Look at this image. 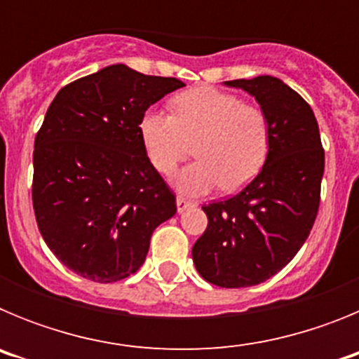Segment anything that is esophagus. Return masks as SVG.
Wrapping results in <instances>:
<instances>
[{
  "label": "esophagus",
  "mask_w": 359,
  "mask_h": 359,
  "mask_svg": "<svg viewBox=\"0 0 359 359\" xmlns=\"http://www.w3.org/2000/svg\"><path fill=\"white\" fill-rule=\"evenodd\" d=\"M194 205H196L194 201H190V199H187V198H182V196H180V198L176 199V207H177V212H183V210H187V208L194 207Z\"/></svg>",
  "instance_id": "1"
}]
</instances>
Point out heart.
Masks as SVG:
<instances>
[{
	"instance_id": "1",
	"label": "heart",
	"mask_w": 359,
	"mask_h": 359,
	"mask_svg": "<svg viewBox=\"0 0 359 359\" xmlns=\"http://www.w3.org/2000/svg\"><path fill=\"white\" fill-rule=\"evenodd\" d=\"M172 115L151 109L140 120V140L149 161L169 176L192 154L198 160L176 177L189 196L221 185L236 192L261 172L271 149V126L264 111L230 91L198 86L170 100Z\"/></svg>"
}]
</instances>
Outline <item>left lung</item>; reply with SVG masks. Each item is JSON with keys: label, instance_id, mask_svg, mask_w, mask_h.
<instances>
[{"label": "left lung", "instance_id": "8db88e82", "mask_svg": "<svg viewBox=\"0 0 359 359\" xmlns=\"http://www.w3.org/2000/svg\"><path fill=\"white\" fill-rule=\"evenodd\" d=\"M226 86L253 95L271 126L262 170L233 198L203 207L208 226L192 248L198 273L233 290L268 280L302 248L318 214L325 152L311 106L280 79Z\"/></svg>", "mask_w": 359, "mask_h": 359}]
</instances>
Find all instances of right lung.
Here are the masks:
<instances>
[{
  "label": "right lung",
  "instance_id": "1",
  "mask_svg": "<svg viewBox=\"0 0 359 359\" xmlns=\"http://www.w3.org/2000/svg\"><path fill=\"white\" fill-rule=\"evenodd\" d=\"M183 86L113 65L66 84L50 104L34 144L32 203L44 243L81 277L109 284L136 273L154 228L176 214L140 120Z\"/></svg>",
  "mask_w": 359,
  "mask_h": 359
}]
</instances>
